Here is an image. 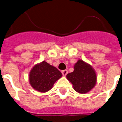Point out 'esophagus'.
Masks as SVG:
<instances>
[{"mask_svg":"<svg viewBox=\"0 0 122 122\" xmlns=\"http://www.w3.org/2000/svg\"><path fill=\"white\" fill-rule=\"evenodd\" d=\"M62 75L64 76H66L68 73V71L67 70H63L62 71Z\"/></svg>","mask_w":122,"mask_h":122,"instance_id":"obj_1","label":"esophagus"}]
</instances>
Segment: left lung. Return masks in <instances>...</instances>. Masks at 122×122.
Returning <instances> with one entry per match:
<instances>
[{
	"label": "left lung",
	"mask_w": 122,
	"mask_h": 122,
	"mask_svg": "<svg viewBox=\"0 0 122 122\" xmlns=\"http://www.w3.org/2000/svg\"><path fill=\"white\" fill-rule=\"evenodd\" d=\"M67 80L73 85L75 91L86 93L95 86L97 76L92 67L82 60L75 64L74 71L67 74Z\"/></svg>",
	"instance_id": "1"
}]
</instances>
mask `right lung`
Listing matches in <instances>:
<instances>
[{"instance_id":"obj_1","label":"right lung","mask_w":122,"mask_h":122,"mask_svg":"<svg viewBox=\"0 0 122 122\" xmlns=\"http://www.w3.org/2000/svg\"><path fill=\"white\" fill-rule=\"evenodd\" d=\"M62 76V73L55 67L43 61L32 69L29 74V81L36 90L46 92L52 88L55 83Z\"/></svg>"}]
</instances>
